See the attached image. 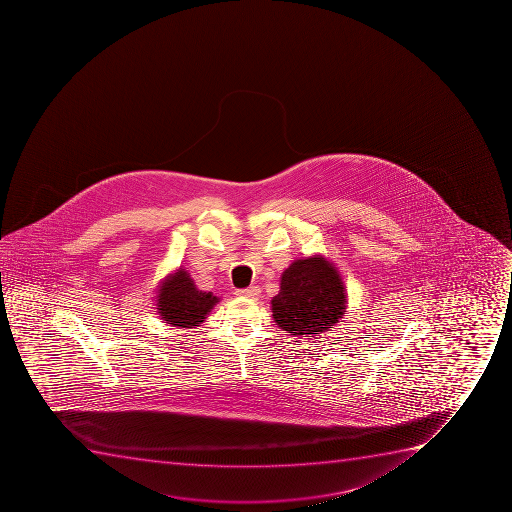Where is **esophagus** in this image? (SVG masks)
<instances>
[{
    "label": "esophagus",
    "mask_w": 512,
    "mask_h": 512,
    "mask_svg": "<svg viewBox=\"0 0 512 512\" xmlns=\"http://www.w3.org/2000/svg\"><path fill=\"white\" fill-rule=\"evenodd\" d=\"M235 294L240 295V297H248V299H255L257 295L260 294V289L257 285H252V287H247V289H240L235 292Z\"/></svg>",
    "instance_id": "1"
}]
</instances>
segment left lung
Returning a JSON list of instances; mask_svg holds the SVG:
<instances>
[{
	"label": "left lung",
	"instance_id": "8db88e82",
	"mask_svg": "<svg viewBox=\"0 0 512 512\" xmlns=\"http://www.w3.org/2000/svg\"><path fill=\"white\" fill-rule=\"evenodd\" d=\"M344 309V285L322 257L295 260L282 275L279 295L272 299L275 322L297 337H315L332 329Z\"/></svg>",
	"mask_w": 512,
	"mask_h": 512
}]
</instances>
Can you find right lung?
Wrapping results in <instances>:
<instances>
[{"mask_svg":"<svg viewBox=\"0 0 512 512\" xmlns=\"http://www.w3.org/2000/svg\"><path fill=\"white\" fill-rule=\"evenodd\" d=\"M217 302L212 292L198 290L190 275L183 270L172 275L158 294V310L162 319L167 320V324L188 329L198 327Z\"/></svg>","mask_w":512,"mask_h":512,"instance_id":"obj_1","label":"right lung"}]
</instances>
